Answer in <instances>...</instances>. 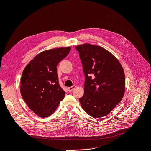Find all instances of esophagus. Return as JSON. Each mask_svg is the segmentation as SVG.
<instances>
[{
  "label": "esophagus",
  "mask_w": 151,
  "mask_h": 151,
  "mask_svg": "<svg viewBox=\"0 0 151 151\" xmlns=\"http://www.w3.org/2000/svg\"><path fill=\"white\" fill-rule=\"evenodd\" d=\"M76 88V86H71V87H69L68 88V91H70V92H71L73 90H74V89Z\"/></svg>",
  "instance_id": "34e87169"
}]
</instances>
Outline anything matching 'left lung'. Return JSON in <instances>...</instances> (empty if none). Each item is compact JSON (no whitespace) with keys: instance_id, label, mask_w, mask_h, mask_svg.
I'll use <instances>...</instances> for the list:
<instances>
[{"instance_id":"8db88e82","label":"left lung","mask_w":151,"mask_h":151,"mask_svg":"<svg viewBox=\"0 0 151 151\" xmlns=\"http://www.w3.org/2000/svg\"><path fill=\"white\" fill-rule=\"evenodd\" d=\"M85 75L82 108L94 118L108 115L124 96L125 75L119 60L105 48L90 43L76 47Z\"/></svg>"}]
</instances>
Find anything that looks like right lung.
<instances>
[{
	"label": "right lung",
	"instance_id": "1",
	"mask_svg": "<svg viewBox=\"0 0 151 151\" xmlns=\"http://www.w3.org/2000/svg\"><path fill=\"white\" fill-rule=\"evenodd\" d=\"M70 47L50 49L37 55L22 73L20 91L29 108L47 118L57 109L65 92L59 85L57 66L66 57Z\"/></svg>",
	"mask_w": 151,
	"mask_h": 151
}]
</instances>
